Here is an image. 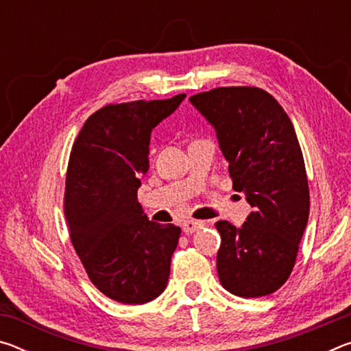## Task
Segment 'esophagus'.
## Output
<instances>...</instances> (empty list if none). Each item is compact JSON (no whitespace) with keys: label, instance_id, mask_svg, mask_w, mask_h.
Returning <instances> with one entry per match:
<instances>
[{"label":"esophagus","instance_id":"esophagus-1","mask_svg":"<svg viewBox=\"0 0 351 351\" xmlns=\"http://www.w3.org/2000/svg\"><path fill=\"white\" fill-rule=\"evenodd\" d=\"M203 228H204V223L197 221V219H186V221L182 223V230L186 234H193Z\"/></svg>","mask_w":351,"mask_h":351}]
</instances>
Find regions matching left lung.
Masks as SVG:
<instances>
[{
	"label": "left lung",
	"mask_w": 351,
	"mask_h": 351,
	"mask_svg": "<svg viewBox=\"0 0 351 351\" xmlns=\"http://www.w3.org/2000/svg\"><path fill=\"white\" fill-rule=\"evenodd\" d=\"M190 104L215 130L232 187L252 207L240 228L215 224L221 235L219 282L240 297L268 295L288 280L310 215L305 162L293 123L260 88H215L192 96Z\"/></svg>",
	"instance_id": "left-lung-1"
}]
</instances>
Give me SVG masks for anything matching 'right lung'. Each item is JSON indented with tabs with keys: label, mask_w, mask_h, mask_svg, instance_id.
I'll return each instance as SVG.
<instances>
[{
	"label": "right lung",
	"mask_w": 351,
	"mask_h": 351,
	"mask_svg": "<svg viewBox=\"0 0 351 351\" xmlns=\"http://www.w3.org/2000/svg\"><path fill=\"white\" fill-rule=\"evenodd\" d=\"M184 97L104 106L88 117L71 150L64 193L71 241L91 282L121 304H147L167 287L181 229L150 221L138 189L153 128Z\"/></svg>",
	"instance_id": "1"
}]
</instances>
